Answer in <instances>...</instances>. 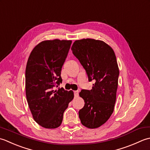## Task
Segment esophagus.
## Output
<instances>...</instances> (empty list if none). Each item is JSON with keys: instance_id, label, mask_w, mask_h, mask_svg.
I'll return each mask as SVG.
<instances>
[{"instance_id": "34e87169", "label": "esophagus", "mask_w": 150, "mask_h": 150, "mask_svg": "<svg viewBox=\"0 0 150 150\" xmlns=\"http://www.w3.org/2000/svg\"><path fill=\"white\" fill-rule=\"evenodd\" d=\"M74 96H75L76 97L78 96V94H79V91H74Z\"/></svg>"}]
</instances>
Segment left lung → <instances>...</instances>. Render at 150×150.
I'll list each match as a JSON object with an SVG mask.
<instances>
[{
	"label": "left lung",
	"mask_w": 150,
	"mask_h": 150,
	"mask_svg": "<svg viewBox=\"0 0 150 150\" xmlns=\"http://www.w3.org/2000/svg\"><path fill=\"white\" fill-rule=\"evenodd\" d=\"M71 50L86 71L88 81L95 83L91 90H81L85 105L79 111L81 124L90 129L100 127L114 111L119 69L112 48L94 39L76 40Z\"/></svg>",
	"instance_id": "8db88e82"
}]
</instances>
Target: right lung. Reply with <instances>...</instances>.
<instances>
[{
    "label": "right lung",
    "instance_id": "add662e5",
    "mask_svg": "<svg viewBox=\"0 0 150 150\" xmlns=\"http://www.w3.org/2000/svg\"><path fill=\"white\" fill-rule=\"evenodd\" d=\"M71 40L43 41L30 53L25 72L27 102L34 120L41 126L55 129L74 98L72 91L54 90L62 82L61 71L71 47Z\"/></svg>",
    "mask_w": 150,
    "mask_h": 150
}]
</instances>
